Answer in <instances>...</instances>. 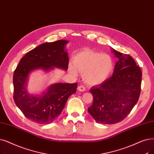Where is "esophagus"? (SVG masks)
<instances>
[{
	"label": "esophagus",
	"mask_w": 154,
	"mask_h": 154,
	"mask_svg": "<svg viewBox=\"0 0 154 154\" xmlns=\"http://www.w3.org/2000/svg\"><path fill=\"white\" fill-rule=\"evenodd\" d=\"M77 89H78V91H80V92H84V91H85V88H84V87L83 85H79V86L78 87Z\"/></svg>",
	"instance_id": "34e87169"
}]
</instances>
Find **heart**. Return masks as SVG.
<instances>
[{"label":"heart","instance_id":"heart-1","mask_svg":"<svg viewBox=\"0 0 154 154\" xmlns=\"http://www.w3.org/2000/svg\"><path fill=\"white\" fill-rule=\"evenodd\" d=\"M69 70L72 73L77 71L82 73L85 83L97 85L104 82L114 70V62L111 56L91 50L79 52L73 58V65Z\"/></svg>","mask_w":154,"mask_h":154}]
</instances>
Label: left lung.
I'll use <instances>...</instances> for the list:
<instances>
[{"mask_svg":"<svg viewBox=\"0 0 154 154\" xmlns=\"http://www.w3.org/2000/svg\"><path fill=\"white\" fill-rule=\"evenodd\" d=\"M111 50L118 61L110 78L91 88L93 103L88 109L97 123L106 125L122 122L131 112L140 94L142 76L131 56Z\"/></svg>","mask_w":154,"mask_h":154,"instance_id":"1","label":"left lung"}]
</instances>
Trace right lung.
<instances>
[{"label": "right lung", "mask_w": 154, "mask_h": 154, "mask_svg": "<svg viewBox=\"0 0 154 154\" xmlns=\"http://www.w3.org/2000/svg\"><path fill=\"white\" fill-rule=\"evenodd\" d=\"M66 40L45 43L28 51L21 59L13 75L14 100L24 115L38 124H49L61 114L68 98L76 92L77 84L55 83L42 94H31L27 90L29 75L36 70L48 72L55 68L67 70Z\"/></svg>", "instance_id": "1"}]
</instances>
